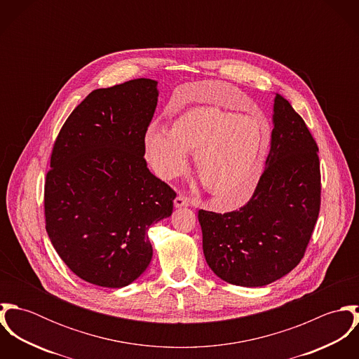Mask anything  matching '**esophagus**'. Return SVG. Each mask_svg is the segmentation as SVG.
<instances>
[{
	"label": "esophagus",
	"mask_w": 359,
	"mask_h": 359,
	"mask_svg": "<svg viewBox=\"0 0 359 359\" xmlns=\"http://www.w3.org/2000/svg\"><path fill=\"white\" fill-rule=\"evenodd\" d=\"M191 205V201L182 195H178L175 199H174V205L175 207H188Z\"/></svg>",
	"instance_id": "1"
}]
</instances>
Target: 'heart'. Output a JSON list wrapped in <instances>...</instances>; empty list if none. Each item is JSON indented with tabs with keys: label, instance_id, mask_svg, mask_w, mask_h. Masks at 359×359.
I'll list each match as a JSON object with an SVG mask.
<instances>
[{
	"label": "heart",
	"instance_id": "b5f03b06",
	"mask_svg": "<svg viewBox=\"0 0 359 359\" xmlns=\"http://www.w3.org/2000/svg\"><path fill=\"white\" fill-rule=\"evenodd\" d=\"M269 137V124L258 116L196 106L175 120L171 133L151 124L144 151L163 180L181 175L188 152H195V168L205 189L229 205H241L256 191Z\"/></svg>",
	"mask_w": 359,
	"mask_h": 359
}]
</instances>
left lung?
<instances>
[{
	"label": "left lung",
	"mask_w": 359,
	"mask_h": 359,
	"mask_svg": "<svg viewBox=\"0 0 359 359\" xmlns=\"http://www.w3.org/2000/svg\"><path fill=\"white\" fill-rule=\"evenodd\" d=\"M265 168L252 199L231 212L199 210L203 253L222 280L246 287L280 279L304 257L320 208L318 145L276 94Z\"/></svg>",
	"instance_id": "1"
}]
</instances>
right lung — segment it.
<instances>
[{
  "label": "right lung",
  "instance_id": "add662e5",
  "mask_svg": "<svg viewBox=\"0 0 359 359\" xmlns=\"http://www.w3.org/2000/svg\"><path fill=\"white\" fill-rule=\"evenodd\" d=\"M157 97L151 79L95 90L53 144L46 229L62 261L88 283L118 289L140 278L154 255L149 226L172 212L177 194L144 157Z\"/></svg>",
  "mask_w": 359,
  "mask_h": 359
}]
</instances>
